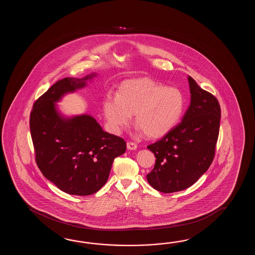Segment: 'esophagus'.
<instances>
[{
  "mask_svg": "<svg viewBox=\"0 0 255 255\" xmlns=\"http://www.w3.org/2000/svg\"><path fill=\"white\" fill-rule=\"evenodd\" d=\"M127 147H128V149H129V150H135L136 149V144L134 143V142H128L127 143Z\"/></svg>",
  "mask_w": 255,
  "mask_h": 255,
  "instance_id": "34e87169",
  "label": "esophagus"
}]
</instances>
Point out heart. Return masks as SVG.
Here are the masks:
<instances>
[{
  "instance_id": "heart-1",
  "label": "heart",
  "mask_w": 255,
  "mask_h": 255,
  "mask_svg": "<svg viewBox=\"0 0 255 255\" xmlns=\"http://www.w3.org/2000/svg\"><path fill=\"white\" fill-rule=\"evenodd\" d=\"M183 93L148 79H135L121 85L118 94L109 92L103 102V113L109 130L119 134L135 115L137 129L148 137L166 134L183 114Z\"/></svg>"
}]
</instances>
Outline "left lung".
I'll return each mask as SVG.
<instances>
[{
  "instance_id": "obj_1",
  "label": "left lung",
  "mask_w": 255,
  "mask_h": 255,
  "mask_svg": "<svg viewBox=\"0 0 255 255\" xmlns=\"http://www.w3.org/2000/svg\"><path fill=\"white\" fill-rule=\"evenodd\" d=\"M190 104L181 122L161 139L148 145L156 163L146 175L148 183L163 193L194 184L212 164L216 147L221 108L217 98L189 76Z\"/></svg>"
}]
</instances>
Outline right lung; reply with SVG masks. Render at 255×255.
<instances>
[{"label": "right lung", "instance_id": "right-lung-1", "mask_svg": "<svg viewBox=\"0 0 255 255\" xmlns=\"http://www.w3.org/2000/svg\"><path fill=\"white\" fill-rule=\"evenodd\" d=\"M97 74L56 82L33 104L30 130L41 172L71 195L96 193L108 181L115 158L124 154L126 142L104 131L90 115L65 118L56 103L68 93L87 86Z\"/></svg>", "mask_w": 255, "mask_h": 255}]
</instances>
